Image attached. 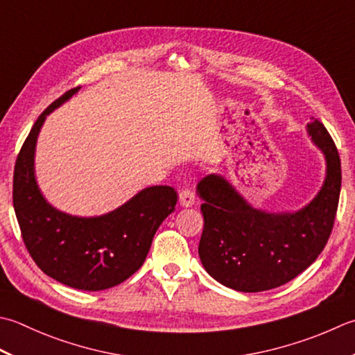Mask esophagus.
Masks as SVG:
<instances>
[{
  "label": "esophagus",
  "mask_w": 355,
  "mask_h": 355,
  "mask_svg": "<svg viewBox=\"0 0 355 355\" xmlns=\"http://www.w3.org/2000/svg\"><path fill=\"white\" fill-rule=\"evenodd\" d=\"M193 203H196V193L191 189H183L180 192V206L191 207Z\"/></svg>",
  "instance_id": "1"
}]
</instances>
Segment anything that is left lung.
Segmentation results:
<instances>
[{
	"label": "left lung",
	"mask_w": 355,
	"mask_h": 355,
	"mask_svg": "<svg viewBox=\"0 0 355 355\" xmlns=\"http://www.w3.org/2000/svg\"><path fill=\"white\" fill-rule=\"evenodd\" d=\"M306 132L324 157V180L309 203L297 211L270 212L252 206L231 180L212 173L200 182L205 227L198 255L212 279L240 293L279 288L320 255L334 225L342 164L334 141L314 116Z\"/></svg>",
	"instance_id": "obj_1"
}]
</instances>
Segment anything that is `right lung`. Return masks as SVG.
I'll list each match as a JSON object with an SVG mask.
<instances>
[{
	"mask_svg": "<svg viewBox=\"0 0 355 355\" xmlns=\"http://www.w3.org/2000/svg\"><path fill=\"white\" fill-rule=\"evenodd\" d=\"M81 87L53 101L38 116L26 138L13 172V209L24 245L51 279L81 291H103L128 280L143 266L159 225L175 211L171 186H149L116 209L80 217L52 206L35 173V152L47 115Z\"/></svg>",
	"mask_w": 355,
	"mask_h": 355,
	"instance_id": "right-lung-1",
	"label": "right lung"
}]
</instances>
